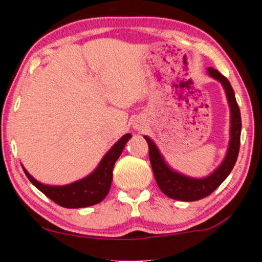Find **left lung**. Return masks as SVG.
I'll list each match as a JSON object with an SVG mask.
<instances>
[{"instance_id": "1", "label": "left lung", "mask_w": 262, "mask_h": 262, "mask_svg": "<svg viewBox=\"0 0 262 262\" xmlns=\"http://www.w3.org/2000/svg\"><path fill=\"white\" fill-rule=\"evenodd\" d=\"M207 74L214 80L221 82L222 85H223L225 94H227L229 107H230V141H229L228 151L223 162L220 164L217 169L213 170V173L203 179L189 178L178 173V171L173 170L168 166L163 156L161 155L160 150L155 145V143L149 137L144 136L145 141L148 142L149 145L150 163H151L154 175H155L156 182L160 189L169 198L181 200V202H195V200L203 199L210 195L230 174L239 151L242 121L234 89H232L228 78L223 76L218 70L213 69V68H209Z\"/></svg>"}]
</instances>
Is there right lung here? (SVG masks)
Segmentation results:
<instances>
[{
	"instance_id": "1",
	"label": "right lung",
	"mask_w": 262,
	"mask_h": 262,
	"mask_svg": "<svg viewBox=\"0 0 262 262\" xmlns=\"http://www.w3.org/2000/svg\"><path fill=\"white\" fill-rule=\"evenodd\" d=\"M131 138L130 134L124 135L108 152L102 157L101 162L93 171L81 180L75 181L73 184L64 186H49L35 180L28 171L23 169L32 184L37 187L39 191L55 202L58 205L67 207V209H80V207H87L95 205L102 202L108 193L113 179V167L116 161L123 152L124 146L126 142Z\"/></svg>"
}]
</instances>
